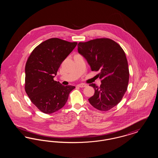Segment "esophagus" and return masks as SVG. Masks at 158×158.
<instances>
[{"instance_id": "1", "label": "esophagus", "mask_w": 158, "mask_h": 158, "mask_svg": "<svg viewBox=\"0 0 158 158\" xmlns=\"http://www.w3.org/2000/svg\"><path fill=\"white\" fill-rule=\"evenodd\" d=\"M77 86H78V87H79V88H84V87L86 86V85L85 84H84V83H81V84L77 85Z\"/></svg>"}]
</instances>
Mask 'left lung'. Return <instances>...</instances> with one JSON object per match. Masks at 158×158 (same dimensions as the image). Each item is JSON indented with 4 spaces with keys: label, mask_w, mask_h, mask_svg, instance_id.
<instances>
[{
    "label": "left lung",
    "mask_w": 158,
    "mask_h": 158,
    "mask_svg": "<svg viewBox=\"0 0 158 158\" xmlns=\"http://www.w3.org/2000/svg\"><path fill=\"white\" fill-rule=\"evenodd\" d=\"M77 50L92 71H99V87L94 83V95L88 99L94 108L107 111L117 105L127 89L129 70L126 54L118 43L109 38H97L77 44Z\"/></svg>",
    "instance_id": "8db88e82"
}]
</instances>
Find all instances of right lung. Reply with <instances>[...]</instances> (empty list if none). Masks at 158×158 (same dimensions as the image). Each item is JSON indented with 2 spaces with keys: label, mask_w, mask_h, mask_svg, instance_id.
<instances>
[{
  "label": "right lung",
  "mask_w": 158,
  "mask_h": 158,
  "mask_svg": "<svg viewBox=\"0 0 158 158\" xmlns=\"http://www.w3.org/2000/svg\"><path fill=\"white\" fill-rule=\"evenodd\" d=\"M77 43L50 38L37 46L25 65V89L31 102L41 112L52 114L66 104L75 86L54 81L61 63Z\"/></svg>",
  "instance_id": "1"
}]
</instances>
